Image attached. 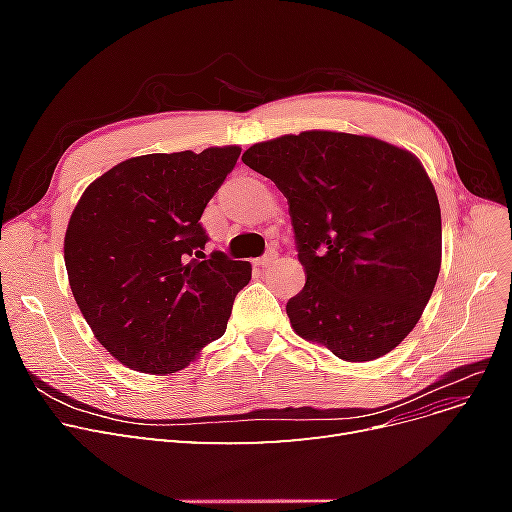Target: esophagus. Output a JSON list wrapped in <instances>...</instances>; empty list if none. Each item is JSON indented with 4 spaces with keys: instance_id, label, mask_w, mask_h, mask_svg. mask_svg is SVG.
<instances>
[{
    "instance_id": "obj_1",
    "label": "esophagus",
    "mask_w": 512,
    "mask_h": 512,
    "mask_svg": "<svg viewBox=\"0 0 512 512\" xmlns=\"http://www.w3.org/2000/svg\"><path fill=\"white\" fill-rule=\"evenodd\" d=\"M275 260H277V254H275V252H267L265 256L256 260V265H258L260 269H267V267H273V265H275Z\"/></svg>"
}]
</instances>
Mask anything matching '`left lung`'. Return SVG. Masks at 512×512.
<instances>
[{
  "mask_svg": "<svg viewBox=\"0 0 512 512\" xmlns=\"http://www.w3.org/2000/svg\"><path fill=\"white\" fill-rule=\"evenodd\" d=\"M241 160L288 200L307 275L286 305L294 333L350 363L404 342L442 262L440 203L421 160L331 130L256 143Z\"/></svg>",
  "mask_w": 512,
  "mask_h": 512,
  "instance_id": "obj_1",
  "label": "left lung"
}]
</instances>
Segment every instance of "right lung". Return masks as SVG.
Here are the masks:
<instances>
[{
  "mask_svg": "<svg viewBox=\"0 0 512 512\" xmlns=\"http://www.w3.org/2000/svg\"><path fill=\"white\" fill-rule=\"evenodd\" d=\"M241 147L149 153L91 181L66 239L68 282L98 342L143 374H175L226 331L252 265L203 254L200 226Z\"/></svg>",
  "mask_w": 512,
  "mask_h": 512,
  "instance_id": "add662e5",
  "label": "right lung"
}]
</instances>
